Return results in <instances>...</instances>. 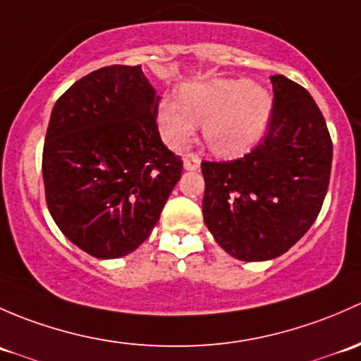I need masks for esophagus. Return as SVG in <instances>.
<instances>
[{
  "instance_id": "34e87169",
  "label": "esophagus",
  "mask_w": 361,
  "mask_h": 361,
  "mask_svg": "<svg viewBox=\"0 0 361 361\" xmlns=\"http://www.w3.org/2000/svg\"><path fill=\"white\" fill-rule=\"evenodd\" d=\"M202 165V159L196 154H188L184 156V169L185 170H198Z\"/></svg>"
}]
</instances>
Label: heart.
<instances>
[{
	"label": "heart",
	"instance_id": "b5f03b06",
	"mask_svg": "<svg viewBox=\"0 0 361 361\" xmlns=\"http://www.w3.org/2000/svg\"><path fill=\"white\" fill-rule=\"evenodd\" d=\"M273 116V97L248 80H208L182 85L176 100L159 104V135L170 149H184L203 125V140L219 158L250 153L266 135Z\"/></svg>",
	"mask_w": 361,
	"mask_h": 361
}]
</instances>
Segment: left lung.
Returning <instances> with one entry per match:
<instances>
[{
	"instance_id": "left-lung-1",
	"label": "left lung",
	"mask_w": 361,
	"mask_h": 361,
	"mask_svg": "<svg viewBox=\"0 0 361 361\" xmlns=\"http://www.w3.org/2000/svg\"><path fill=\"white\" fill-rule=\"evenodd\" d=\"M273 83V116L262 142L235 161H203V219L240 261H269L317 221L329 189L332 140L306 88L283 74Z\"/></svg>"
}]
</instances>
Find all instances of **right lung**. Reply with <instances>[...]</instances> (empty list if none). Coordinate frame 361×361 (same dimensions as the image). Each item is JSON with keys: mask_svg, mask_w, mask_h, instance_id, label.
<instances>
[{"mask_svg": "<svg viewBox=\"0 0 361 361\" xmlns=\"http://www.w3.org/2000/svg\"><path fill=\"white\" fill-rule=\"evenodd\" d=\"M140 66H107L55 102L43 147L47 205L69 241L97 259L144 243L180 179L182 161L156 125Z\"/></svg>", "mask_w": 361, "mask_h": 361, "instance_id": "1", "label": "right lung"}]
</instances>
